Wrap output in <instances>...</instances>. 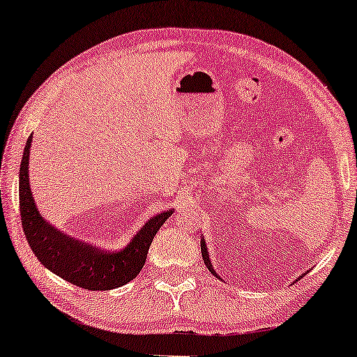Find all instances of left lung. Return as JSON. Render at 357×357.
I'll return each mask as SVG.
<instances>
[{"label": "left lung", "mask_w": 357, "mask_h": 357, "mask_svg": "<svg viewBox=\"0 0 357 357\" xmlns=\"http://www.w3.org/2000/svg\"><path fill=\"white\" fill-rule=\"evenodd\" d=\"M199 243H202V255H203L204 265H206V268H208V270H209V271H211V273H213V275L218 278V280H221V276H219V275H218V273H216V271H214V268H213V263H211V260H209V252H208L206 242H204V237H203V236H202V242H199Z\"/></svg>", "instance_id": "obj_1"}]
</instances>
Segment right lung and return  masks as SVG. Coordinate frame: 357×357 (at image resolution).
Returning a JSON list of instances; mask_svg holds the SVG:
<instances>
[{"label":"right lung","instance_id":"add662e5","mask_svg":"<svg viewBox=\"0 0 357 357\" xmlns=\"http://www.w3.org/2000/svg\"><path fill=\"white\" fill-rule=\"evenodd\" d=\"M29 136L19 172V206L24 234L38 261L63 280L87 291H110L128 284L143 270L151 242L174 209L154 214L120 250H100L58 231L38 211L29 183Z\"/></svg>","mask_w":357,"mask_h":357}]
</instances>
